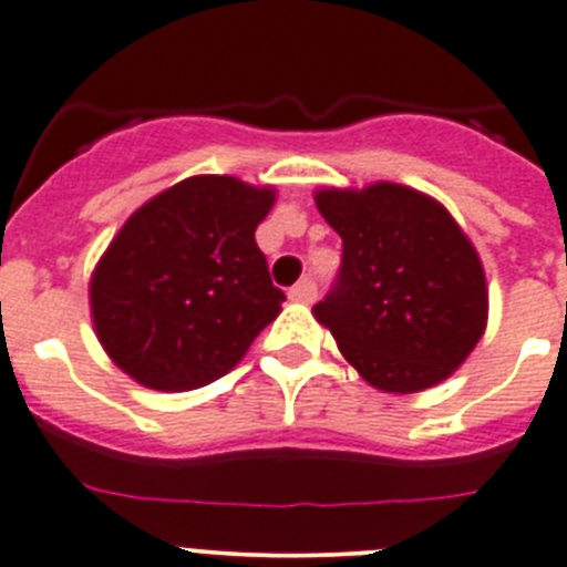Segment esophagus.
Listing matches in <instances>:
<instances>
[{
  "label": "esophagus",
  "instance_id": "esophagus-1",
  "mask_svg": "<svg viewBox=\"0 0 567 567\" xmlns=\"http://www.w3.org/2000/svg\"><path fill=\"white\" fill-rule=\"evenodd\" d=\"M290 299L299 305H310L316 299V282L313 279H302V282H296L293 288H290Z\"/></svg>",
  "mask_w": 567,
  "mask_h": 567
}]
</instances>
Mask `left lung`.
<instances>
[{
  "mask_svg": "<svg viewBox=\"0 0 567 567\" xmlns=\"http://www.w3.org/2000/svg\"><path fill=\"white\" fill-rule=\"evenodd\" d=\"M341 268L313 308L341 355L384 392H421L466 361L488 319L486 274L452 214L401 183L319 188Z\"/></svg>",
  "mask_w": 567,
  "mask_h": 567,
  "instance_id": "obj_1",
  "label": "left lung"
}]
</instances>
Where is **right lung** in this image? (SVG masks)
Masks as SVG:
<instances>
[{"mask_svg": "<svg viewBox=\"0 0 567 567\" xmlns=\"http://www.w3.org/2000/svg\"><path fill=\"white\" fill-rule=\"evenodd\" d=\"M274 200L271 186L186 177L115 234L90 279V310L106 355L137 384H212L277 319L285 293L254 239Z\"/></svg>", "mask_w": 567, "mask_h": 567, "instance_id": "obj_1", "label": "right lung"}]
</instances>
